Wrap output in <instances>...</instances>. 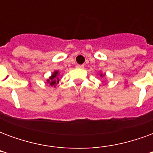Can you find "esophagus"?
<instances>
[{"mask_svg":"<svg viewBox=\"0 0 153 153\" xmlns=\"http://www.w3.org/2000/svg\"><path fill=\"white\" fill-rule=\"evenodd\" d=\"M83 67H84L83 65H76V68H78V69H83Z\"/></svg>","mask_w":153,"mask_h":153,"instance_id":"34e87169","label":"esophagus"}]
</instances>
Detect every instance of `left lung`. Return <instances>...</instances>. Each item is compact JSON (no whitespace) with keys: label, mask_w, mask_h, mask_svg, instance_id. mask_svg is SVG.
<instances>
[{"label":"left lung","mask_w":153,"mask_h":153,"mask_svg":"<svg viewBox=\"0 0 153 153\" xmlns=\"http://www.w3.org/2000/svg\"><path fill=\"white\" fill-rule=\"evenodd\" d=\"M100 76H101V77H102H102H104V74H103L101 73V74H100Z\"/></svg>","instance_id":"8db88e82"}]
</instances>
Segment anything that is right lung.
Listing matches in <instances>:
<instances>
[{
    "label": "right lung",
    "mask_w": 153,
    "mask_h": 153,
    "mask_svg": "<svg viewBox=\"0 0 153 153\" xmlns=\"http://www.w3.org/2000/svg\"><path fill=\"white\" fill-rule=\"evenodd\" d=\"M59 74H60V73H59L58 70L54 71L53 73L51 74V75L49 77V79H47V82L50 84L51 86L56 87V85L57 83H59V81H60L59 77H58L59 76Z\"/></svg>",
    "instance_id": "obj_1"
}]
</instances>
